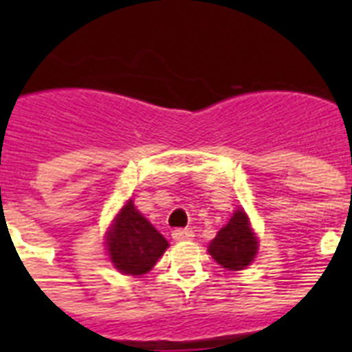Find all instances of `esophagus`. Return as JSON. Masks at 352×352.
<instances>
[{"instance_id": "esophagus-1", "label": "esophagus", "mask_w": 352, "mask_h": 352, "mask_svg": "<svg viewBox=\"0 0 352 352\" xmlns=\"http://www.w3.org/2000/svg\"><path fill=\"white\" fill-rule=\"evenodd\" d=\"M171 237L175 241H190L193 239V230L192 228H177L171 232Z\"/></svg>"}]
</instances>
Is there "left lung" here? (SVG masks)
Instances as JSON below:
<instances>
[{"instance_id":"left-lung-1","label":"left lung","mask_w":352,"mask_h":352,"mask_svg":"<svg viewBox=\"0 0 352 352\" xmlns=\"http://www.w3.org/2000/svg\"><path fill=\"white\" fill-rule=\"evenodd\" d=\"M256 234L252 230L248 215L245 210H235L230 221L226 223L212 243L208 245L210 256L228 270H243L254 261L257 254Z\"/></svg>"}]
</instances>
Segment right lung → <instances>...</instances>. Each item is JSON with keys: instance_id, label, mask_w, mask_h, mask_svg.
I'll return each mask as SVG.
<instances>
[{"instance_id": "right-lung-1", "label": "right lung", "mask_w": 352, "mask_h": 352, "mask_svg": "<svg viewBox=\"0 0 352 352\" xmlns=\"http://www.w3.org/2000/svg\"><path fill=\"white\" fill-rule=\"evenodd\" d=\"M106 246L118 272L142 276L155 267L170 245L129 199L106 232Z\"/></svg>"}]
</instances>
